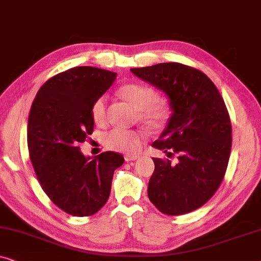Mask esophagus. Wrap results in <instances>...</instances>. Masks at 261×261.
Returning <instances> with one entry per match:
<instances>
[{
  "label": "esophagus",
  "mask_w": 261,
  "mask_h": 261,
  "mask_svg": "<svg viewBox=\"0 0 261 261\" xmlns=\"http://www.w3.org/2000/svg\"><path fill=\"white\" fill-rule=\"evenodd\" d=\"M138 158L139 155H132V154L124 155V160H126V162H134V160H137Z\"/></svg>",
  "instance_id": "obj_1"
}]
</instances>
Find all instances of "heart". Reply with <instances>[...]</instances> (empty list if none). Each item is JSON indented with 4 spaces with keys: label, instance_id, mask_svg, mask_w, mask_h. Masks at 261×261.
Masks as SVG:
<instances>
[{
    "label": "heart",
    "instance_id": "1",
    "mask_svg": "<svg viewBox=\"0 0 261 261\" xmlns=\"http://www.w3.org/2000/svg\"><path fill=\"white\" fill-rule=\"evenodd\" d=\"M122 98L133 105L139 110L138 117L141 123L159 129L165 126L172 115V105L165 96H159L155 89L142 83H127L119 89ZM91 116L96 124H103L107 121V97L99 96L91 106ZM146 140L140 130L114 128L103 137V144L112 151L133 154L138 152Z\"/></svg>",
    "mask_w": 261,
    "mask_h": 261
}]
</instances>
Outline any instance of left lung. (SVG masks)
Instances as JSON below:
<instances>
[{
    "instance_id": "left-lung-1",
    "label": "left lung",
    "mask_w": 261,
    "mask_h": 261,
    "mask_svg": "<svg viewBox=\"0 0 261 261\" xmlns=\"http://www.w3.org/2000/svg\"><path fill=\"white\" fill-rule=\"evenodd\" d=\"M130 71L165 92L173 110L152 146L178 162L153 158L149 201L166 215L194 212L217 191L229 162L231 123L222 96L205 73L180 63Z\"/></svg>"
}]
</instances>
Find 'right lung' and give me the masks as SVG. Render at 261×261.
I'll return each mask as SVG.
<instances>
[{"label":"right lung","instance_id":"add662e5","mask_svg":"<svg viewBox=\"0 0 261 261\" xmlns=\"http://www.w3.org/2000/svg\"><path fill=\"white\" fill-rule=\"evenodd\" d=\"M116 78L112 71L77 66L46 81L32 103L27 124L30 158L42 190L72 216H91L108 201L122 154L85 158L80 145L94 132L91 106Z\"/></svg>","mask_w":261,"mask_h":261}]
</instances>
